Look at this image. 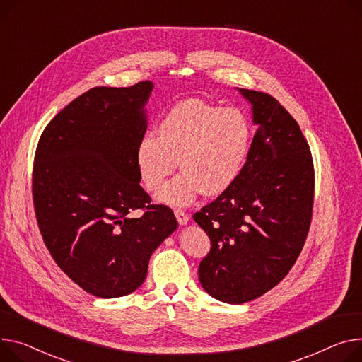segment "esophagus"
Listing matches in <instances>:
<instances>
[{"mask_svg": "<svg viewBox=\"0 0 362 362\" xmlns=\"http://www.w3.org/2000/svg\"><path fill=\"white\" fill-rule=\"evenodd\" d=\"M175 215H176V220H177V223H179L180 226L187 224V221H189V215H187L183 209H175Z\"/></svg>", "mask_w": 362, "mask_h": 362, "instance_id": "obj_1", "label": "esophagus"}]
</instances>
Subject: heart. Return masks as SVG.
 I'll list each match as a JSON object with an SVG mask.
<instances>
[{"mask_svg": "<svg viewBox=\"0 0 362 362\" xmlns=\"http://www.w3.org/2000/svg\"><path fill=\"white\" fill-rule=\"evenodd\" d=\"M156 132H146L138 142V175L150 192H158L179 159L182 173L158 194L161 202L179 206L201 192L218 197L228 190L242 175L253 141V125L243 110L195 99L168 109Z\"/></svg>", "mask_w": 362, "mask_h": 362, "instance_id": "heart-1", "label": "heart"}]
</instances>
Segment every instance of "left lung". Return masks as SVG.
Segmentation results:
<instances>
[{
	"label": "left lung",
	"mask_w": 362,
	"mask_h": 362,
	"mask_svg": "<svg viewBox=\"0 0 362 362\" xmlns=\"http://www.w3.org/2000/svg\"><path fill=\"white\" fill-rule=\"evenodd\" d=\"M257 131L237 182L194 214L211 240L199 281L243 304L278 285L300 256L315 204V165L297 120L271 94L242 90Z\"/></svg>",
	"instance_id": "left-lung-1"
}]
</instances>
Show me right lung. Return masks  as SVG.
Instances as JSON below:
<instances>
[{
  "mask_svg": "<svg viewBox=\"0 0 362 362\" xmlns=\"http://www.w3.org/2000/svg\"><path fill=\"white\" fill-rule=\"evenodd\" d=\"M151 90L150 81L87 90L46 125L35 153L43 243L71 281L100 298L134 293L153 252L177 228L173 211L139 185L135 163Z\"/></svg>",
  "mask_w": 362,
  "mask_h": 362,
  "instance_id": "right-lung-1",
  "label": "right lung"
}]
</instances>
